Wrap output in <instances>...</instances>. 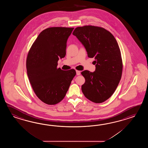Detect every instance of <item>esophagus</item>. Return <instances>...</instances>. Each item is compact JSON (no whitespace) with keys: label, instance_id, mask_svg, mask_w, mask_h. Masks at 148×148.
Wrapping results in <instances>:
<instances>
[{"label":"esophagus","instance_id":"34e87169","mask_svg":"<svg viewBox=\"0 0 148 148\" xmlns=\"http://www.w3.org/2000/svg\"><path fill=\"white\" fill-rule=\"evenodd\" d=\"M76 73H77V75H80V71H78V70H76Z\"/></svg>","mask_w":148,"mask_h":148}]
</instances>
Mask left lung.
I'll use <instances>...</instances> for the list:
<instances>
[{"label":"left lung","mask_w":148,"mask_h":148,"mask_svg":"<svg viewBox=\"0 0 148 148\" xmlns=\"http://www.w3.org/2000/svg\"><path fill=\"white\" fill-rule=\"evenodd\" d=\"M73 34L85 47L89 58H95L96 70L82 72L85 82L82 91L85 97L101 103L113 94L121 79L123 63L119 44L105 28L87 25L75 28Z\"/></svg>","instance_id":"obj_1"}]
</instances>
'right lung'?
Segmentation results:
<instances>
[{
	"label": "right lung",
	"instance_id": "right-lung-1",
	"mask_svg": "<svg viewBox=\"0 0 148 148\" xmlns=\"http://www.w3.org/2000/svg\"><path fill=\"white\" fill-rule=\"evenodd\" d=\"M74 28L52 27L41 32L32 44L26 59L28 79L35 94L47 105L63 99L75 70L58 68V61L65 57L66 41Z\"/></svg>",
	"mask_w": 148,
	"mask_h": 148
}]
</instances>
